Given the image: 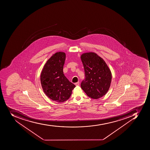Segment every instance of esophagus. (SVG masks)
<instances>
[{
	"label": "esophagus",
	"mask_w": 150,
	"mask_h": 150,
	"mask_svg": "<svg viewBox=\"0 0 150 150\" xmlns=\"http://www.w3.org/2000/svg\"><path fill=\"white\" fill-rule=\"evenodd\" d=\"M79 82H77V83H74V84H75L76 86H78V85H79Z\"/></svg>",
	"instance_id": "1"
}]
</instances>
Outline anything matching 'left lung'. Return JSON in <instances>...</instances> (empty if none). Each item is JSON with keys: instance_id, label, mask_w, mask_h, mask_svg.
<instances>
[{"instance_id": "1", "label": "left lung", "mask_w": 150, "mask_h": 150, "mask_svg": "<svg viewBox=\"0 0 150 150\" xmlns=\"http://www.w3.org/2000/svg\"><path fill=\"white\" fill-rule=\"evenodd\" d=\"M85 72V79L81 88L92 99L103 96L110 89L112 79L111 71L105 61L94 52L83 53L81 56Z\"/></svg>"}]
</instances>
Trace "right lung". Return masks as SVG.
Wrapping results in <instances>:
<instances>
[{
	"instance_id": "obj_1",
	"label": "right lung",
	"mask_w": 150,
	"mask_h": 150,
	"mask_svg": "<svg viewBox=\"0 0 150 150\" xmlns=\"http://www.w3.org/2000/svg\"><path fill=\"white\" fill-rule=\"evenodd\" d=\"M66 54L57 52L47 60L40 74V83L46 95L51 100L63 102L68 100L76 87L63 73Z\"/></svg>"
}]
</instances>
